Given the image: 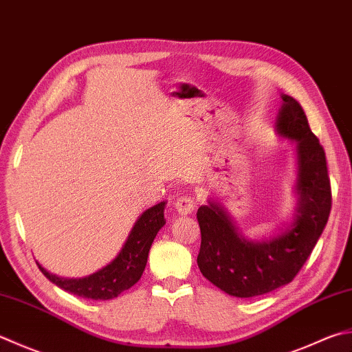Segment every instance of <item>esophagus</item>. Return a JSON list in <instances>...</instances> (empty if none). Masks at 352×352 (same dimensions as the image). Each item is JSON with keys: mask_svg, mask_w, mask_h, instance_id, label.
<instances>
[{"mask_svg": "<svg viewBox=\"0 0 352 352\" xmlns=\"http://www.w3.org/2000/svg\"><path fill=\"white\" fill-rule=\"evenodd\" d=\"M175 207H176V211L179 214L187 216L195 210L196 201H195V197H191V196H182V197L177 199Z\"/></svg>", "mask_w": 352, "mask_h": 352, "instance_id": "1", "label": "esophagus"}]
</instances>
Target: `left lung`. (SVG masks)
I'll list each match as a JSON object with an SVG mask.
<instances>
[{"mask_svg": "<svg viewBox=\"0 0 352 352\" xmlns=\"http://www.w3.org/2000/svg\"><path fill=\"white\" fill-rule=\"evenodd\" d=\"M282 96L276 133L296 144L297 207L279 234L253 241L242 234L228 211L214 199L197 210L201 250L197 265L204 277L234 297H256L289 283L316 247L331 211L327 157L294 98Z\"/></svg>", "mask_w": 352, "mask_h": 352, "instance_id": "1", "label": "left lung"}]
</instances>
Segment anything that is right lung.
Segmentation results:
<instances>
[{
	"label": "right lung",
	"instance_id": "add662e5",
	"mask_svg": "<svg viewBox=\"0 0 352 352\" xmlns=\"http://www.w3.org/2000/svg\"><path fill=\"white\" fill-rule=\"evenodd\" d=\"M165 204L167 202H159L138 217L118 256L96 273L78 277V279H73V277L69 279V277H59L49 273L36 262L38 268L52 283L70 294L94 300L115 299L122 291L131 288L141 279L145 265H147L151 243L157 231L165 225Z\"/></svg>",
	"mask_w": 352,
	"mask_h": 352
}]
</instances>
